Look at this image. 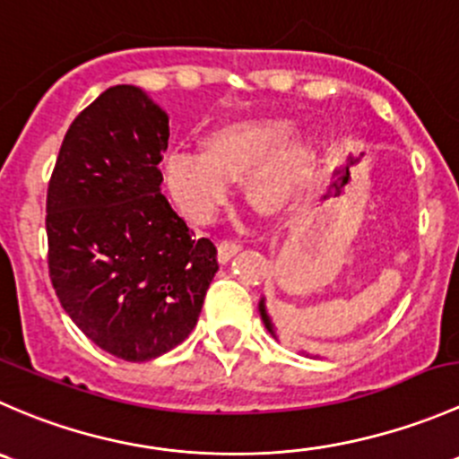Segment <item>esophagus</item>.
Segmentation results:
<instances>
[{"mask_svg": "<svg viewBox=\"0 0 459 459\" xmlns=\"http://www.w3.org/2000/svg\"><path fill=\"white\" fill-rule=\"evenodd\" d=\"M240 249H243V245H240V240H236V238H225V240H221L219 243V258L223 263H228L231 256H236V254L240 252Z\"/></svg>", "mask_w": 459, "mask_h": 459, "instance_id": "34e87169", "label": "esophagus"}]
</instances>
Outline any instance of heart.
I'll use <instances>...</instances> for the list:
<instances>
[{
    "instance_id": "obj_1",
    "label": "heart",
    "mask_w": 459,
    "mask_h": 459,
    "mask_svg": "<svg viewBox=\"0 0 459 459\" xmlns=\"http://www.w3.org/2000/svg\"><path fill=\"white\" fill-rule=\"evenodd\" d=\"M294 122L281 116L234 120L207 138V153L176 147L162 158V178L171 201L187 219L207 223L234 189V178L249 174V194L265 207H281L299 192L307 174L312 144L290 135Z\"/></svg>"
}]
</instances>
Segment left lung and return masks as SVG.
I'll list each match as a JSON object with an SVG mask.
<instances>
[{"mask_svg":"<svg viewBox=\"0 0 459 459\" xmlns=\"http://www.w3.org/2000/svg\"><path fill=\"white\" fill-rule=\"evenodd\" d=\"M258 312H261V319H263V324H265L267 333H270L272 337H274V339H279V337H276V330H274V325H272V319H270V315H267L265 299H261V301H258Z\"/></svg>","mask_w":459,"mask_h":459,"instance_id":"left-lung-1","label":"left lung"}]
</instances>
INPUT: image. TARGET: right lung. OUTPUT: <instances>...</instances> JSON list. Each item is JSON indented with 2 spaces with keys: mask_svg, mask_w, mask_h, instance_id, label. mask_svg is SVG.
Wrapping results in <instances>:
<instances>
[{
  "mask_svg": "<svg viewBox=\"0 0 459 459\" xmlns=\"http://www.w3.org/2000/svg\"><path fill=\"white\" fill-rule=\"evenodd\" d=\"M169 117L131 84L91 102L62 140L47 194L48 274L95 346L149 361L183 343L219 272L162 196Z\"/></svg>",
  "mask_w": 459,
  "mask_h": 459,
  "instance_id": "add662e5",
  "label": "right lung"
}]
</instances>
